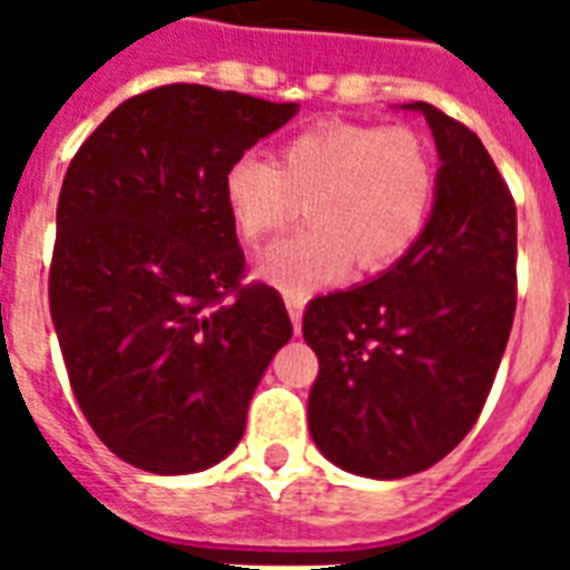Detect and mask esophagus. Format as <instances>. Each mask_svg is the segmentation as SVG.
Masks as SVG:
<instances>
[{"label":"esophagus","instance_id":"obj_1","mask_svg":"<svg viewBox=\"0 0 570 570\" xmlns=\"http://www.w3.org/2000/svg\"><path fill=\"white\" fill-rule=\"evenodd\" d=\"M304 295H286V311H289V320H293L295 331H302V313H304Z\"/></svg>","mask_w":570,"mask_h":570}]
</instances>
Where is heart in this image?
Wrapping results in <instances>:
<instances>
[{
    "label": "heart",
    "mask_w": 570,
    "mask_h": 570,
    "mask_svg": "<svg viewBox=\"0 0 570 570\" xmlns=\"http://www.w3.org/2000/svg\"><path fill=\"white\" fill-rule=\"evenodd\" d=\"M224 206L242 239L275 236L307 204L311 230L268 248L257 275L286 295H307L355 263L384 272L423 236L438 197V156L405 124H320L293 136L277 163L239 156L222 177Z\"/></svg>",
    "instance_id": "obj_1"
}]
</instances>
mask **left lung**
<instances>
[{"label":"left lung","mask_w":570,"mask_h":570,"mask_svg":"<svg viewBox=\"0 0 570 570\" xmlns=\"http://www.w3.org/2000/svg\"><path fill=\"white\" fill-rule=\"evenodd\" d=\"M441 154L432 218L396 266L313 298L302 320L320 375L311 438L337 468L402 479L476 425L518 304L514 197L476 132L429 102Z\"/></svg>","instance_id":"8db88e82"}]
</instances>
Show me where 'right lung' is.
Returning <instances> with one entry per match:
<instances>
[{
	"mask_svg": "<svg viewBox=\"0 0 570 570\" xmlns=\"http://www.w3.org/2000/svg\"><path fill=\"white\" fill-rule=\"evenodd\" d=\"M295 111L163 85L120 102L67 168L49 313L85 420L132 468L177 476L222 461L293 337L277 289L242 284L222 177Z\"/></svg>",
	"mask_w": 570,
	"mask_h": 570,
	"instance_id": "right-lung-1",
	"label": "right lung"
}]
</instances>
